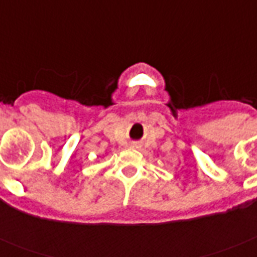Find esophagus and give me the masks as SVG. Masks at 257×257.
I'll return each instance as SVG.
<instances>
[{
    "label": "esophagus",
    "instance_id": "esophagus-1",
    "mask_svg": "<svg viewBox=\"0 0 257 257\" xmlns=\"http://www.w3.org/2000/svg\"><path fill=\"white\" fill-rule=\"evenodd\" d=\"M131 148H138L137 144H131Z\"/></svg>",
    "mask_w": 257,
    "mask_h": 257
}]
</instances>
